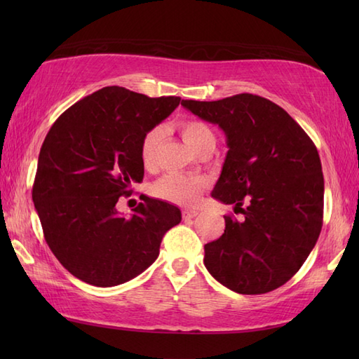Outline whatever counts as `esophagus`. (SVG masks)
I'll return each instance as SVG.
<instances>
[{"mask_svg": "<svg viewBox=\"0 0 359 359\" xmlns=\"http://www.w3.org/2000/svg\"><path fill=\"white\" fill-rule=\"evenodd\" d=\"M197 215H199V211H197V210H191V208H185L184 211H182V217H184L185 220H187V219H193V217H196Z\"/></svg>", "mask_w": 359, "mask_h": 359, "instance_id": "esophagus-1", "label": "esophagus"}]
</instances>
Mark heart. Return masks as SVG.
Instances as JSON below:
<instances>
[{
	"label": "heart",
	"mask_w": 359,
	"mask_h": 359,
	"mask_svg": "<svg viewBox=\"0 0 359 359\" xmlns=\"http://www.w3.org/2000/svg\"><path fill=\"white\" fill-rule=\"evenodd\" d=\"M184 140L193 151H199L207 144H215L216 137L211 128L199 118H184L177 123ZM163 129L152 126L144 133L140 143V158L144 168H152L157 158L158 144L162 142ZM205 188V180L189 174H166L160 177L151 191L156 197L177 205H191L197 202Z\"/></svg>",
	"instance_id": "b5f03b06"
}]
</instances>
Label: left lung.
Wrapping results in <instances>:
<instances>
[{
    "instance_id": "8db88e82",
    "label": "left lung",
    "mask_w": 359,
    "mask_h": 359,
    "mask_svg": "<svg viewBox=\"0 0 359 359\" xmlns=\"http://www.w3.org/2000/svg\"><path fill=\"white\" fill-rule=\"evenodd\" d=\"M182 106L225 133L228 152L211 196L243 215L225 216L224 234L205 245V266L241 294L284 285L323 228L324 175L315 143L280 106L259 95Z\"/></svg>"
}]
</instances>
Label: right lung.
<instances>
[{"label": "right lung", "mask_w": 359, "mask_h": 359, "mask_svg": "<svg viewBox=\"0 0 359 359\" xmlns=\"http://www.w3.org/2000/svg\"><path fill=\"white\" fill-rule=\"evenodd\" d=\"M179 103L180 97L106 86L72 104L46 135L32 201L52 253L86 284L114 287L139 276L182 220L175 205L148 196L131 217L116 208L118 197L143 180L144 133Z\"/></svg>", "instance_id": "right-lung-1"}]
</instances>
